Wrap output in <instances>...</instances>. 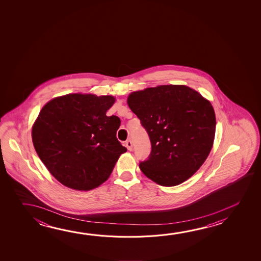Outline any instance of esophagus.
<instances>
[{
    "label": "esophagus",
    "mask_w": 261,
    "mask_h": 261,
    "mask_svg": "<svg viewBox=\"0 0 261 261\" xmlns=\"http://www.w3.org/2000/svg\"><path fill=\"white\" fill-rule=\"evenodd\" d=\"M125 145H126V147H127V149H128L129 151H131V150L133 149V144L131 140L125 141Z\"/></svg>",
    "instance_id": "34e87169"
}]
</instances>
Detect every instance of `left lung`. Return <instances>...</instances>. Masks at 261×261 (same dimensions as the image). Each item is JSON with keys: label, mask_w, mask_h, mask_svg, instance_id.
<instances>
[{"label": "left lung", "mask_w": 261, "mask_h": 261, "mask_svg": "<svg viewBox=\"0 0 261 261\" xmlns=\"http://www.w3.org/2000/svg\"><path fill=\"white\" fill-rule=\"evenodd\" d=\"M151 142L140 161L144 175L164 187L183 183L208 156L216 132L210 101L186 86H159L134 92L127 99Z\"/></svg>", "instance_id": "1"}]
</instances>
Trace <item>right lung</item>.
Masks as SVG:
<instances>
[{
	"mask_svg": "<svg viewBox=\"0 0 261 261\" xmlns=\"http://www.w3.org/2000/svg\"><path fill=\"white\" fill-rule=\"evenodd\" d=\"M111 95L73 94L53 99L32 130L35 151L51 175L76 190H90L111 175L126 152L116 138L121 121L107 116Z\"/></svg>",
	"mask_w": 261,
	"mask_h": 261,
	"instance_id": "obj_1",
	"label": "right lung"
}]
</instances>
